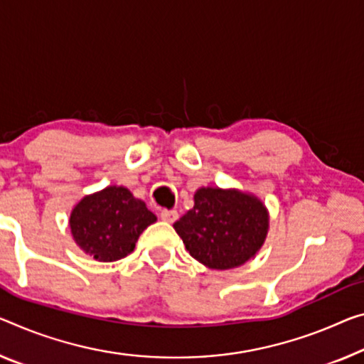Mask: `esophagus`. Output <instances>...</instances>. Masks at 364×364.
I'll use <instances>...</instances> for the list:
<instances>
[{
	"label": "esophagus",
	"instance_id": "obj_1",
	"mask_svg": "<svg viewBox=\"0 0 364 364\" xmlns=\"http://www.w3.org/2000/svg\"><path fill=\"white\" fill-rule=\"evenodd\" d=\"M159 216H161V220L166 223H176L178 218V213L176 210H161Z\"/></svg>",
	"mask_w": 364,
	"mask_h": 364
}]
</instances>
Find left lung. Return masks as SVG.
I'll return each mask as SVG.
<instances>
[{
  "label": "left lung",
  "instance_id": "left-lung-1",
  "mask_svg": "<svg viewBox=\"0 0 364 364\" xmlns=\"http://www.w3.org/2000/svg\"><path fill=\"white\" fill-rule=\"evenodd\" d=\"M174 229L195 260L216 270L239 267L264 244L268 215L260 200L236 190L200 188Z\"/></svg>",
  "mask_w": 364,
  "mask_h": 364
}]
</instances>
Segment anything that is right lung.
<instances>
[{"instance_id": "1", "label": "right lung", "mask_w": 364, "mask_h": 364, "mask_svg": "<svg viewBox=\"0 0 364 364\" xmlns=\"http://www.w3.org/2000/svg\"><path fill=\"white\" fill-rule=\"evenodd\" d=\"M154 213L124 187H107L82 198L71 211L70 228L76 244L99 262L124 259L135 249Z\"/></svg>"}]
</instances>
